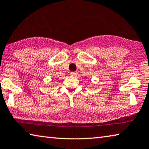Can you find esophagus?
Instances as JSON below:
<instances>
[{"instance_id":"1","label":"esophagus","mask_w":149,"mask_h":149,"mask_svg":"<svg viewBox=\"0 0 149 149\" xmlns=\"http://www.w3.org/2000/svg\"><path fill=\"white\" fill-rule=\"evenodd\" d=\"M77 74L76 72H72L70 73V75H72V76H74V77L76 76Z\"/></svg>"}]
</instances>
